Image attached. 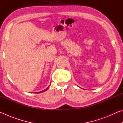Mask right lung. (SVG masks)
<instances>
[{
    "label": "right lung",
    "instance_id": "add662e5",
    "mask_svg": "<svg viewBox=\"0 0 123 123\" xmlns=\"http://www.w3.org/2000/svg\"><path fill=\"white\" fill-rule=\"evenodd\" d=\"M49 87V86L46 89H44V90H43V91H41V92H37L36 93H42V92H44V91H46L47 90H48V89Z\"/></svg>",
    "mask_w": 123,
    "mask_h": 123
}]
</instances>
